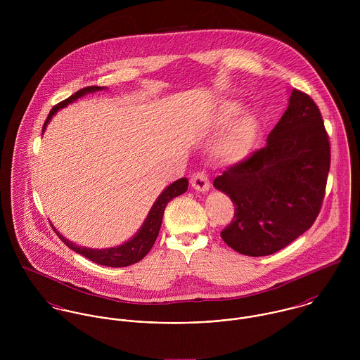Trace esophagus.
I'll return each instance as SVG.
<instances>
[{
  "instance_id": "1",
  "label": "esophagus",
  "mask_w": 360,
  "mask_h": 360,
  "mask_svg": "<svg viewBox=\"0 0 360 360\" xmlns=\"http://www.w3.org/2000/svg\"><path fill=\"white\" fill-rule=\"evenodd\" d=\"M191 186L194 190L200 193H205L209 190V179L206 176L205 172H197L191 177Z\"/></svg>"
}]
</instances>
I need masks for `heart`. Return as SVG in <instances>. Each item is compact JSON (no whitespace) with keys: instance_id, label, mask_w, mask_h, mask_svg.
I'll list each match as a JSON object with an SVG mask.
<instances>
[{"instance_id":"obj_1","label":"heart","mask_w":360,"mask_h":360,"mask_svg":"<svg viewBox=\"0 0 360 360\" xmlns=\"http://www.w3.org/2000/svg\"><path fill=\"white\" fill-rule=\"evenodd\" d=\"M244 110V106L237 101L220 103L214 113L213 124L219 129L231 124ZM260 126L257 116L245 115L240 117L223 137L217 154L227 162H240L251 154L257 146Z\"/></svg>"}]
</instances>
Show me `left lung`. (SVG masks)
<instances>
[{
  "label": "left lung",
  "mask_w": 360,
  "mask_h": 360,
  "mask_svg": "<svg viewBox=\"0 0 360 360\" xmlns=\"http://www.w3.org/2000/svg\"><path fill=\"white\" fill-rule=\"evenodd\" d=\"M330 158L317 105L294 89L266 146L213 180L234 205L223 241L243 255L266 257L297 240L319 216Z\"/></svg>",
  "instance_id": "left-lung-1"
}]
</instances>
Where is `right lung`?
Wrapping results in <instances>:
<instances>
[{
  "label": "right lung",
  "instance_id": "1",
  "mask_svg": "<svg viewBox=\"0 0 360 360\" xmlns=\"http://www.w3.org/2000/svg\"><path fill=\"white\" fill-rule=\"evenodd\" d=\"M103 90V87L98 86H90V87H84L79 91H76L73 96H70L69 98H66L62 103H56L50 112L47 120L44 122L43 126V131L47 127V123L51 120L52 116L62 108H65L66 105L76 101L77 98L83 97L87 93H94V91H100ZM188 187V180L186 177L176 180L174 183H172L170 186H167L162 194L158 197V200L155 201L154 205L151 207L146 221L143 223L141 229L139 230V233L127 243L119 245V247H113V248H106V250H91V248H86V247H79L76 244H73L72 241H68L63 236H60L56 229L52 226V229L55 230L56 236L62 240V243H65L70 250H73L75 252L83 255L98 264L103 266H109V267H124V266H130L133 263L140 262L143 257H146L150 250L154 245L155 240L159 234L160 230V224H162V217H163V212L166 205L176 197L184 194L187 191Z\"/></svg>",
  "mask_w": 360,
  "mask_h": 360
}]
</instances>
